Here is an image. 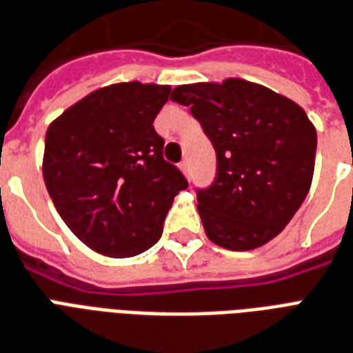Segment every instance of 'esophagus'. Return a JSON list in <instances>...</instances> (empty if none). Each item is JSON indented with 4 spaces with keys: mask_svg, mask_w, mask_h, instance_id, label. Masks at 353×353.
<instances>
[{
    "mask_svg": "<svg viewBox=\"0 0 353 353\" xmlns=\"http://www.w3.org/2000/svg\"><path fill=\"white\" fill-rule=\"evenodd\" d=\"M180 171L185 174V176H190V163H188V160H182V162L179 163Z\"/></svg>",
    "mask_w": 353,
    "mask_h": 353,
    "instance_id": "obj_1",
    "label": "esophagus"
}]
</instances>
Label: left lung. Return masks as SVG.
Returning a JSON list of instances; mask_svg holds the SVG:
<instances>
[{
    "instance_id": "obj_1",
    "label": "left lung",
    "mask_w": 353,
    "mask_h": 353,
    "mask_svg": "<svg viewBox=\"0 0 353 353\" xmlns=\"http://www.w3.org/2000/svg\"><path fill=\"white\" fill-rule=\"evenodd\" d=\"M171 101L191 106L215 149L214 182L196 188L210 241L252 250L278 236L302 206L313 179L316 130L305 112L243 79L182 84Z\"/></svg>"
}]
</instances>
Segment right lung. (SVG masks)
Here are the masks:
<instances>
[{"instance_id": "add662e5", "label": "right lung", "mask_w": 353, "mask_h": 353, "mask_svg": "<svg viewBox=\"0 0 353 353\" xmlns=\"http://www.w3.org/2000/svg\"><path fill=\"white\" fill-rule=\"evenodd\" d=\"M169 86L95 90L49 125L43 182L68 228L95 252L130 258L160 239L174 195L188 188L163 160L152 121Z\"/></svg>"}]
</instances>
